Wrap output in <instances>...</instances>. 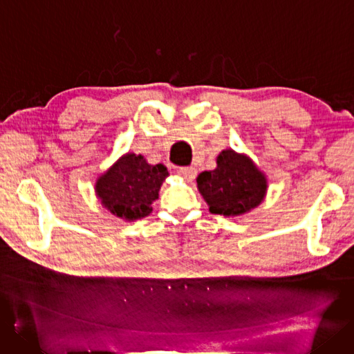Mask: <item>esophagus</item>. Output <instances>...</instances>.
I'll return each mask as SVG.
<instances>
[{
    "label": "esophagus",
    "mask_w": 354,
    "mask_h": 354,
    "mask_svg": "<svg viewBox=\"0 0 354 354\" xmlns=\"http://www.w3.org/2000/svg\"><path fill=\"white\" fill-rule=\"evenodd\" d=\"M176 174L180 178H184L185 180H192L194 178H196V167H192V166L179 167V169H176Z\"/></svg>",
    "instance_id": "obj_1"
}]
</instances>
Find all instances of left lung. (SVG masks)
<instances>
[{"label": "left lung", "instance_id": "8db88e82", "mask_svg": "<svg viewBox=\"0 0 354 354\" xmlns=\"http://www.w3.org/2000/svg\"><path fill=\"white\" fill-rule=\"evenodd\" d=\"M197 188L209 212L221 216H241L265 200L268 178L247 154L232 148L221 151L213 170L197 176Z\"/></svg>", "mask_w": 354, "mask_h": 354}]
</instances>
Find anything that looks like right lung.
Listing matches in <instances>:
<instances>
[{"instance_id": "1", "label": "right lung", "mask_w": 354, "mask_h": 354, "mask_svg": "<svg viewBox=\"0 0 354 354\" xmlns=\"http://www.w3.org/2000/svg\"><path fill=\"white\" fill-rule=\"evenodd\" d=\"M169 176L162 163L150 165L145 157L124 153L95 182V194L101 206L124 222L147 218L153 212L151 204Z\"/></svg>"}]
</instances>
